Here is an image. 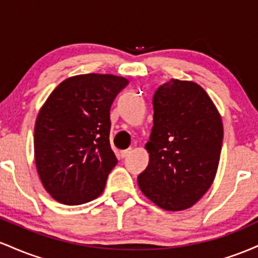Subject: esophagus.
<instances>
[{"label":"esophagus","mask_w":258,"mask_h":258,"mask_svg":"<svg viewBox=\"0 0 258 258\" xmlns=\"http://www.w3.org/2000/svg\"><path fill=\"white\" fill-rule=\"evenodd\" d=\"M132 152L133 150L131 149V148H128V149H126V150H122V152H121V158H127L128 155H131Z\"/></svg>","instance_id":"34e87169"}]
</instances>
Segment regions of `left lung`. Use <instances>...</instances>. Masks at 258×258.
Returning a JSON list of instances; mask_svg holds the SVG:
<instances>
[{
    "mask_svg": "<svg viewBox=\"0 0 258 258\" xmlns=\"http://www.w3.org/2000/svg\"><path fill=\"white\" fill-rule=\"evenodd\" d=\"M149 164L138 176L146 197L166 211L198 203L214 183L223 123L209 94L193 81L171 79L153 97Z\"/></svg>",
    "mask_w": 258,
    "mask_h": 258,
    "instance_id": "obj_1",
    "label": "left lung"
}]
</instances>
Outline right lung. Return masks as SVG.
<instances>
[{
	"mask_svg": "<svg viewBox=\"0 0 258 258\" xmlns=\"http://www.w3.org/2000/svg\"><path fill=\"white\" fill-rule=\"evenodd\" d=\"M128 80L85 74L60 82L41 106L34 152L44 189L65 205H81L103 193L117 159L110 148V108Z\"/></svg>",
	"mask_w": 258,
	"mask_h": 258,
	"instance_id": "add662e5",
	"label": "right lung"
}]
</instances>
